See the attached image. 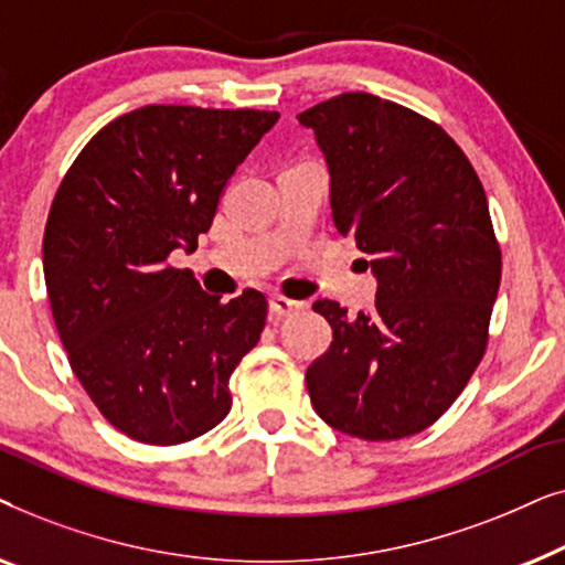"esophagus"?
<instances>
[{"instance_id":"1","label":"esophagus","mask_w":565,"mask_h":565,"mask_svg":"<svg viewBox=\"0 0 565 565\" xmlns=\"http://www.w3.org/2000/svg\"><path fill=\"white\" fill-rule=\"evenodd\" d=\"M303 303H298V300H290L285 296H273L269 298V321H280L285 316H290L292 311H298V308Z\"/></svg>"}]
</instances>
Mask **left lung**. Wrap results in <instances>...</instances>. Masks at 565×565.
Segmentation results:
<instances>
[{
	"mask_svg": "<svg viewBox=\"0 0 565 565\" xmlns=\"http://www.w3.org/2000/svg\"><path fill=\"white\" fill-rule=\"evenodd\" d=\"M331 174V218L377 277L375 308L313 311L329 350L306 370L316 414L344 435L412 437L466 388L489 344L501 249L473 164L437 122L367 92L298 115Z\"/></svg>",
	"mask_w": 565,
	"mask_h": 565,
	"instance_id": "8db88e82",
	"label": "left lung"
}]
</instances>
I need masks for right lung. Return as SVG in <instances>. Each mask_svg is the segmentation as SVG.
<instances>
[{
	"label": "right lung",
	"instance_id": "1",
	"mask_svg": "<svg viewBox=\"0 0 565 565\" xmlns=\"http://www.w3.org/2000/svg\"><path fill=\"white\" fill-rule=\"evenodd\" d=\"M280 113L146 105L107 122L61 180L43 273L68 365L115 429L180 445L231 412L228 377L267 321L259 290L221 300L174 249H198L231 174Z\"/></svg>",
	"mask_w": 565,
	"mask_h": 565
}]
</instances>
